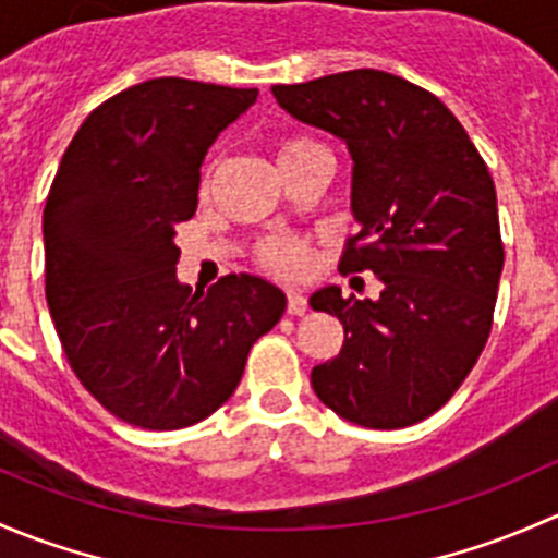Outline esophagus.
<instances>
[{
    "instance_id": "esophagus-1",
    "label": "esophagus",
    "mask_w": 558,
    "mask_h": 558,
    "mask_svg": "<svg viewBox=\"0 0 558 558\" xmlns=\"http://www.w3.org/2000/svg\"><path fill=\"white\" fill-rule=\"evenodd\" d=\"M307 311V296L302 291H289V313L291 315H305Z\"/></svg>"
}]
</instances>
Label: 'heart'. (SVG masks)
<instances>
[{
	"label": "heart",
	"instance_id": "1",
	"mask_svg": "<svg viewBox=\"0 0 558 558\" xmlns=\"http://www.w3.org/2000/svg\"><path fill=\"white\" fill-rule=\"evenodd\" d=\"M315 145H318V143H313V140H305V137L286 140V143L280 145V150H278V161L286 159V156L300 154V150L315 148ZM262 256H264V262L269 264V267L278 269V272H283V275L302 272V269L307 267V262H311L307 245L302 243V240H296V238H286V234H280V238H269L262 247Z\"/></svg>",
	"mask_w": 558,
	"mask_h": 558
}]
</instances>
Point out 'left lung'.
I'll use <instances>...</instances> for the list:
<instances>
[{
    "mask_svg": "<svg viewBox=\"0 0 558 558\" xmlns=\"http://www.w3.org/2000/svg\"><path fill=\"white\" fill-rule=\"evenodd\" d=\"M272 97L345 143L359 232L340 269L380 280L375 300H342L337 286L311 296L345 329L340 356L313 367V391L351 424H418L453 397L492 331L505 251L486 161L435 94L388 72H337Z\"/></svg>",
    "mask_w": 558,
    "mask_h": 558,
    "instance_id": "obj_1",
    "label": "left lung"
}]
</instances>
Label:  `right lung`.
<instances>
[{
	"label": "right lung",
	"mask_w": 558,
	"mask_h": 558,
	"mask_svg": "<svg viewBox=\"0 0 558 558\" xmlns=\"http://www.w3.org/2000/svg\"><path fill=\"white\" fill-rule=\"evenodd\" d=\"M258 88L154 77L116 94L72 137L43 213L45 296L70 367L116 418L183 429L234 393L251 345L286 311L258 275L178 283L174 229L199 170Z\"/></svg>",
	"instance_id": "right-lung-1"
}]
</instances>
